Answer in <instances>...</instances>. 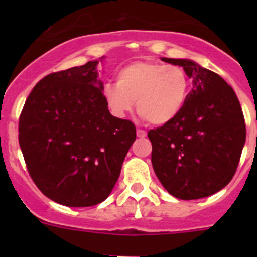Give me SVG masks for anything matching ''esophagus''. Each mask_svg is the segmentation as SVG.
Here are the masks:
<instances>
[{
  "label": "esophagus",
  "instance_id": "34e87169",
  "mask_svg": "<svg viewBox=\"0 0 257 257\" xmlns=\"http://www.w3.org/2000/svg\"><path fill=\"white\" fill-rule=\"evenodd\" d=\"M137 137L138 138H145L147 137V132L143 131V129H137Z\"/></svg>",
  "mask_w": 257,
  "mask_h": 257
}]
</instances>
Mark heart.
<instances>
[{"mask_svg":"<svg viewBox=\"0 0 257 257\" xmlns=\"http://www.w3.org/2000/svg\"><path fill=\"white\" fill-rule=\"evenodd\" d=\"M190 79L180 66L137 61L121 67L116 83H107L102 97L113 115L123 118L133 110L153 125H165L183 112Z\"/></svg>","mask_w":257,"mask_h":257,"instance_id":"1","label":"heart"}]
</instances>
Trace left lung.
I'll use <instances>...</instances> for the list:
<instances>
[{
	"mask_svg": "<svg viewBox=\"0 0 257 257\" xmlns=\"http://www.w3.org/2000/svg\"><path fill=\"white\" fill-rule=\"evenodd\" d=\"M183 67L193 80L183 112L152 129V164L170 195L206 198L234 177L246 141V126L234 89L219 74L188 58H162Z\"/></svg>",
	"mask_w": 257,
	"mask_h": 257,
	"instance_id": "left-lung-1",
	"label": "left lung"
}]
</instances>
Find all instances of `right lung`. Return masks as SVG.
I'll use <instances>...</instances> for the list:
<instances>
[{
	"instance_id": "1",
	"label": "right lung",
	"mask_w": 257,
	"mask_h": 257,
	"mask_svg": "<svg viewBox=\"0 0 257 257\" xmlns=\"http://www.w3.org/2000/svg\"><path fill=\"white\" fill-rule=\"evenodd\" d=\"M103 59L46 76L21 113L18 141L28 173L61 205L104 201L136 141L134 124L113 116L103 100L97 69Z\"/></svg>"
}]
</instances>
